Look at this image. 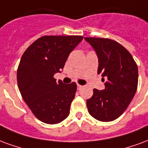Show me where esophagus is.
Segmentation results:
<instances>
[{"label": "esophagus", "mask_w": 148, "mask_h": 148, "mask_svg": "<svg viewBox=\"0 0 148 148\" xmlns=\"http://www.w3.org/2000/svg\"><path fill=\"white\" fill-rule=\"evenodd\" d=\"M81 88H83V86H82V85L77 84V89H78V90H80Z\"/></svg>", "instance_id": "esophagus-1"}]
</instances>
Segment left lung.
<instances>
[{"label": "left lung", "mask_w": 148, "mask_h": 148, "mask_svg": "<svg viewBox=\"0 0 148 148\" xmlns=\"http://www.w3.org/2000/svg\"><path fill=\"white\" fill-rule=\"evenodd\" d=\"M99 59L98 74L105 81V89H94L87 100L89 114L100 121L117 119L133 99L138 85V68L131 53L116 41L102 38H84Z\"/></svg>", "instance_id": "left-lung-1"}]
</instances>
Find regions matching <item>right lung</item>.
<instances>
[{"label":"right lung","instance_id":"add662e5","mask_svg":"<svg viewBox=\"0 0 148 148\" xmlns=\"http://www.w3.org/2000/svg\"><path fill=\"white\" fill-rule=\"evenodd\" d=\"M79 35L42 36L23 53L17 69L23 99L38 119L46 124L61 122L70 113L76 84L56 82L70 53L83 40Z\"/></svg>","mask_w":148,"mask_h":148}]
</instances>
